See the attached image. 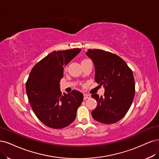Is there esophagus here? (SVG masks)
I'll list each match as a JSON object with an SVG mask.
<instances>
[{"label":"esophagus","mask_w":159,"mask_h":159,"mask_svg":"<svg viewBox=\"0 0 159 159\" xmlns=\"http://www.w3.org/2000/svg\"><path fill=\"white\" fill-rule=\"evenodd\" d=\"M90 98V95L87 94H84V100H86V99H89Z\"/></svg>","instance_id":"1"}]
</instances>
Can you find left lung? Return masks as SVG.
<instances>
[{
	"instance_id": "8db88e82",
	"label": "left lung",
	"mask_w": 159,
	"mask_h": 159,
	"mask_svg": "<svg viewBox=\"0 0 159 159\" xmlns=\"http://www.w3.org/2000/svg\"><path fill=\"white\" fill-rule=\"evenodd\" d=\"M95 66V81L103 84V96L92 94L98 105L92 111L93 118L111 124L127 114L135 96V80L131 69L118 55L102 49H89L86 53Z\"/></svg>"
}]
</instances>
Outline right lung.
Segmentation results:
<instances>
[{
  "instance_id": "add662e5",
  "label": "right lung",
  "mask_w": 159,
  "mask_h": 159,
  "mask_svg": "<svg viewBox=\"0 0 159 159\" xmlns=\"http://www.w3.org/2000/svg\"><path fill=\"white\" fill-rule=\"evenodd\" d=\"M80 51L75 48L50 53L34 66L25 84L35 114L53 129H62L72 124L83 100V94L75 90L63 95L59 84L64 66Z\"/></svg>"
}]
</instances>
